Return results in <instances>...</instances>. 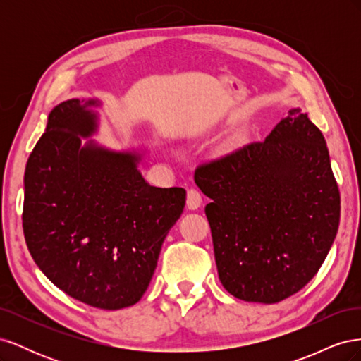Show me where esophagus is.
Here are the masks:
<instances>
[{"mask_svg": "<svg viewBox=\"0 0 361 361\" xmlns=\"http://www.w3.org/2000/svg\"><path fill=\"white\" fill-rule=\"evenodd\" d=\"M202 204V194L197 190H188L187 192V206L188 209H199Z\"/></svg>", "mask_w": 361, "mask_h": 361, "instance_id": "obj_1", "label": "esophagus"}]
</instances>
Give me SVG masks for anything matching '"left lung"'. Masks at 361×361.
I'll use <instances>...</instances> for the list:
<instances>
[{
  "label": "left lung",
  "instance_id": "1",
  "mask_svg": "<svg viewBox=\"0 0 361 361\" xmlns=\"http://www.w3.org/2000/svg\"><path fill=\"white\" fill-rule=\"evenodd\" d=\"M211 199L204 212L224 289L274 304L301 290L329 255L341 220V194L321 130L300 108L265 141L195 169Z\"/></svg>",
  "mask_w": 361,
  "mask_h": 361
}]
</instances>
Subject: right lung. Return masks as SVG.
I'll return each mask as SVG.
<instances>
[{"mask_svg":"<svg viewBox=\"0 0 361 361\" xmlns=\"http://www.w3.org/2000/svg\"><path fill=\"white\" fill-rule=\"evenodd\" d=\"M94 105L69 99L49 113L25 167L23 227L54 285L92 307L118 310L145 295L187 191L150 187L138 154L81 146L97 126Z\"/></svg>","mask_w":361,"mask_h":361,"instance_id":"add662e5","label":"right lung"}]
</instances>
